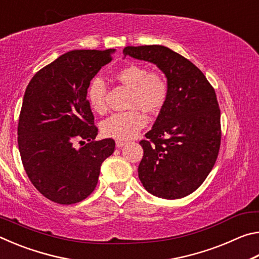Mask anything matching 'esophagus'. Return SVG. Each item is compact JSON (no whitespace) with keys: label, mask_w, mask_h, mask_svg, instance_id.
I'll list each match as a JSON object with an SVG mask.
<instances>
[{"label":"esophagus","mask_w":259,"mask_h":259,"mask_svg":"<svg viewBox=\"0 0 259 259\" xmlns=\"http://www.w3.org/2000/svg\"><path fill=\"white\" fill-rule=\"evenodd\" d=\"M125 144H126L125 140H119V139L115 140V146L116 147H122V146H124Z\"/></svg>","instance_id":"1"}]
</instances>
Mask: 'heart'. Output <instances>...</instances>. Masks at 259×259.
Masks as SVG:
<instances>
[{
    "label": "heart",
    "instance_id": "b5f03b06",
    "mask_svg": "<svg viewBox=\"0 0 259 259\" xmlns=\"http://www.w3.org/2000/svg\"><path fill=\"white\" fill-rule=\"evenodd\" d=\"M116 80L130 89L129 112L117 113L102 122L100 130L105 137L126 140L135 137L146 124L147 113H157L168 99L169 85L163 74L150 72L145 66L130 64L115 73ZM90 107L96 113L106 112V84L100 77H94L87 90ZM140 109L138 110V108Z\"/></svg>",
    "mask_w": 259,
    "mask_h": 259
}]
</instances>
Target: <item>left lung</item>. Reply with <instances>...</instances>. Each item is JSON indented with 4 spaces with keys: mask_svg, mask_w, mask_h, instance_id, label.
<instances>
[{
    "mask_svg": "<svg viewBox=\"0 0 259 259\" xmlns=\"http://www.w3.org/2000/svg\"><path fill=\"white\" fill-rule=\"evenodd\" d=\"M124 57L148 61L164 74L169 93L144 150L138 177L162 199L194 192L211 171L221 146V111L213 88L200 69L163 46L126 47Z\"/></svg>",
    "mask_w": 259,
    "mask_h": 259,
    "instance_id": "left-lung-1",
    "label": "left lung"
}]
</instances>
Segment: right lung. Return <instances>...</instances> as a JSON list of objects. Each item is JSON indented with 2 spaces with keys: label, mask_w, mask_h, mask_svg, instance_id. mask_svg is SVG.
<instances>
[{
  "label": "right lung",
  "mask_w": 259,
  "mask_h": 259,
  "mask_svg": "<svg viewBox=\"0 0 259 259\" xmlns=\"http://www.w3.org/2000/svg\"><path fill=\"white\" fill-rule=\"evenodd\" d=\"M114 52H66L40 69L26 88L18 123L21 161L36 190L56 203L88 198L98 183L100 165L115 148L111 138L95 142L98 129L87 99L90 81ZM77 140L85 145L76 148Z\"/></svg>",
  "instance_id": "1"
}]
</instances>
